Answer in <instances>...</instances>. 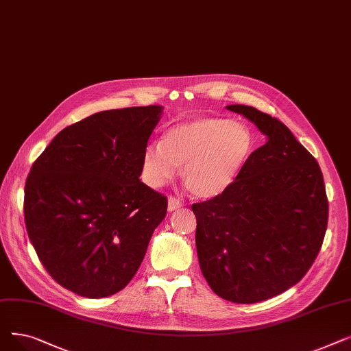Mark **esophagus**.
I'll return each instance as SVG.
<instances>
[{"instance_id": "obj_1", "label": "esophagus", "mask_w": 351, "mask_h": 351, "mask_svg": "<svg viewBox=\"0 0 351 351\" xmlns=\"http://www.w3.org/2000/svg\"><path fill=\"white\" fill-rule=\"evenodd\" d=\"M179 208H182V202L179 199L173 197V196H169L168 197V210L173 212V210H176Z\"/></svg>"}]
</instances>
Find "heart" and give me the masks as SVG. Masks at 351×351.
Returning a JSON list of instances; mask_svg holds the SVG:
<instances>
[{"instance_id": "heart-1", "label": "heart", "mask_w": 351, "mask_h": 351, "mask_svg": "<svg viewBox=\"0 0 351 351\" xmlns=\"http://www.w3.org/2000/svg\"><path fill=\"white\" fill-rule=\"evenodd\" d=\"M254 151V136L243 122L209 117L166 129L160 143L142 154V179L154 189L166 185L180 169L188 189L200 199L225 193L245 169Z\"/></svg>"}]
</instances>
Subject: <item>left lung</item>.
Returning <instances> with one entry per match:
<instances>
[{"label":"left lung","instance_id":"left-lung-1","mask_svg":"<svg viewBox=\"0 0 351 351\" xmlns=\"http://www.w3.org/2000/svg\"><path fill=\"white\" fill-rule=\"evenodd\" d=\"M253 122L266 143L222 195L192 205L196 250L210 289L252 304L302 280L327 229L328 204L317 160L279 119L247 105H228Z\"/></svg>","mask_w":351,"mask_h":351}]
</instances>
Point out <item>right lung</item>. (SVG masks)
I'll use <instances>...</instances> for the list:
<instances>
[{"label":"right lung","mask_w":351,"mask_h":351,"mask_svg":"<svg viewBox=\"0 0 351 351\" xmlns=\"http://www.w3.org/2000/svg\"><path fill=\"white\" fill-rule=\"evenodd\" d=\"M163 106L109 109L66 126L32 165L24 216L47 271L82 298L122 290L138 271L168 200L139 180Z\"/></svg>","instance_id":"right-lung-1"}]
</instances>
